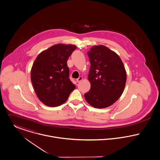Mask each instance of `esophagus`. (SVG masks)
Segmentation results:
<instances>
[{
  "label": "esophagus",
  "instance_id": "1",
  "mask_svg": "<svg viewBox=\"0 0 160 160\" xmlns=\"http://www.w3.org/2000/svg\"><path fill=\"white\" fill-rule=\"evenodd\" d=\"M82 79H83L82 76H79V77L76 79V81H77L78 82H80Z\"/></svg>",
  "mask_w": 160,
  "mask_h": 160
}]
</instances>
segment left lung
Wrapping results in <instances>:
<instances>
[{
  "mask_svg": "<svg viewBox=\"0 0 160 160\" xmlns=\"http://www.w3.org/2000/svg\"><path fill=\"white\" fill-rule=\"evenodd\" d=\"M88 54L91 89L84 94L85 99L93 107H108L124 91L127 79L124 64L119 55L106 46H93Z\"/></svg>",
  "mask_w": 160,
  "mask_h": 160,
  "instance_id": "8db88e82",
  "label": "left lung"
}]
</instances>
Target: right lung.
I'll return each instance as SVG.
<instances>
[{
	"instance_id": "add662e5",
	"label": "right lung",
	"mask_w": 160,
	"mask_h": 160,
	"mask_svg": "<svg viewBox=\"0 0 160 160\" xmlns=\"http://www.w3.org/2000/svg\"><path fill=\"white\" fill-rule=\"evenodd\" d=\"M76 46L55 44L42 51L31 70V79L39 100L50 107L65 103L76 86L69 79L67 60Z\"/></svg>"
}]
</instances>
